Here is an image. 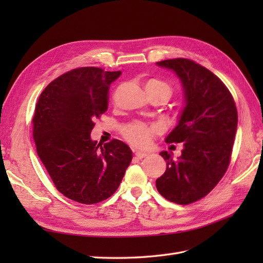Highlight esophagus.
Masks as SVG:
<instances>
[{
    "mask_svg": "<svg viewBox=\"0 0 263 263\" xmlns=\"http://www.w3.org/2000/svg\"><path fill=\"white\" fill-rule=\"evenodd\" d=\"M148 154L147 153H143V152H137L136 154H135V156H136V158H138V159H142V158H144L146 157Z\"/></svg>",
    "mask_w": 263,
    "mask_h": 263,
    "instance_id": "34e87169",
    "label": "esophagus"
}]
</instances>
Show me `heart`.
Here are the masks:
<instances>
[{"label":"heart","instance_id":"1","mask_svg":"<svg viewBox=\"0 0 263 263\" xmlns=\"http://www.w3.org/2000/svg\"><path fill=\"white\" fill-rule=\"evenodd\" d=\"M147 85H154L165 89V90L171 95V88L167 83L159 80H150ZM146 85V86H147ZM157 132V128L153 125H147L144 123L135 122L131 123L123 128V135L126 140L135 147H146L152 141L155 133Z\"/></svg>","mask_w":263,"mask_h":263}]
</instances>
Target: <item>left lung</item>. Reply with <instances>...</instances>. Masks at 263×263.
<instances>
[{
  "label": "left lung",
  "instance_id": "8db88e82",
  "mask_svg": "<svg viewBox=\"0 0 263 263\" xmlns=\"http://www.w3.org/2000/svg\"><path fill=\"white\" fill-rule=\"evenodd\" d=\"M181 81L184 107L167 143H183L182 155L161 152L166 172L156 180L158 192L178 204L205 197L230 165L237 128V109L230 90L211 71L187 59L157 62Z\"/></svg>",
  "mask_w": 263,
  "mask_h": 263
}]
</instances>
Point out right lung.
Instances as JSON below:
<instances>
[{"label":"right lung","mask_w":263,"mask_h":263,"mask_svg":"<svg viewBox=\"0 0 263 263\" xmlns=\"http://www.w3.org/2000/svg\"><path fill=\"white\" fill-rule=\"evenodd\" d=\"M121 71L87 66L53 80L39 96L32 119L37 154L59 191L92 204L113 194L132 160L127 144L92 141L95 117L107 110L109 86Z\"/></svg>","instance_id":"obj_1"}]
</instances>
